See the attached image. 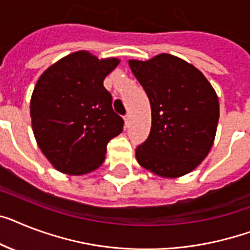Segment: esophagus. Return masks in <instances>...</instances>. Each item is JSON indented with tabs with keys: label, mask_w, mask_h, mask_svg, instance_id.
I'll return each mask as SVG.
<instances>
[{
	"label": "esophagus",
	"mask_w": 250,
	"mask_h": 250,
	"mask_svg": "<svg viewBox=\"0 0 250 250\" xmlns=\"http://www.w3.org/2000/svg\"><path fill=\"white\" fill-rule=\"evenodd\" d=\"M124 121H125V125H129V121H130V115H125V116H124Z\"/></svg>",
	"instance_id": "34e87169"
}]
</instances>
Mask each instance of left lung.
I'll return each instance as SVG.
<instances>
[{"label": "left lung", "mask_w": 250, "mask_h": 250, "mask_svg": "<svg viewBox=\"0 0 250 250\" xmlns=\"http://www.w3.org/2000/svg\"><path fill=\"white\" fill-rule=\"evenodd\" d=\"M129 66L152 111L149 137L135 152L138 164L167 179L189 174L213 146L220 117L213 86L195 66L168 53L129 60Z\"/></svg>", "instance_id": "1"}]
</instances>
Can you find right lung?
Masks as SVG:
<instances>
[{
	"label": "right lung",
	"mask_w": 250,
	"mask_h": 250,
	"mask_svg": "<svg viewBox=\"0 0 250 250\" xmlns=\"http://www.w3.org/2000/svg\"><path fill=\"white\" fill-rule=\"evenodd\" d=\"M120 63L78 51L51 65L39 76L30 117L38 147L56 170L84 175L106 158L107 144L123 131L124 120L112 110L103 80Z\"/></svg>",
	"instance_id": "1"
}]
</instances>
